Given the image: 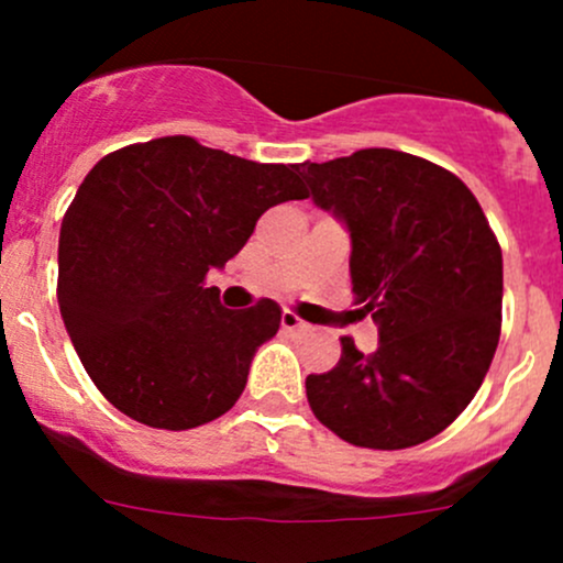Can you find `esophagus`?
<instances>
[{
    "label": "esophagus",
    "instance_id": "34e87169",
    "mask_svg": "<svg viewBox=\"0 0 563 563\" xmlns=\"http://www.w3.org/2000/svg\"><path fill=\"white\" fill-rule=\"evenodd\" d=\"M280 323H283V329H286V332H305V329H308V323H305L297 313H291V310H283Z\"/></svg>",
    "mask_w": 563,
    "mask_h": 563
}]
</instances>
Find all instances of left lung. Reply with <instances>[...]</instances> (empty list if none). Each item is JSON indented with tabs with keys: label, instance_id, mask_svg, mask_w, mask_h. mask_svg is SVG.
I'll return each instance as SVG.
<instances>
[{
	"label": "left lung",
	"instance_id": "left-lung-1",
	"mask_svg": "<svg viewBox=\"0 0 563 563\" xmlns=\"http://www.w3.org/2000/svg\"><path fill=\"white\" fill-rule=\"evenodd\" d=\"M318 207L351 231V291L378 349L340 338V362L308 376V402L334 435L408 450L450 428L490 371L501 334V245L474 192L397 150L302 163Z\"/></svg>",
	"mask_w": 563,
	"mask_h": 563
}]
</instances>
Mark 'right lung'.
<instances>
[{
  "mask_svg": "<svg viewBox=\"0 0 563 563\" xmlns=\"http://www.w3.org/2000/svg\"><path fill=\"white\" fill-rule=\"evenodd\" d=\"M308 198L297 166L253 163L190 135L106 155L59 231V299L84 371L113 408L161 430L223 417L280 308L225 310L207 272L234 258L255 220Z\"/></svg>",
  "mask_w": 563,
  "mask_h": 563,
  "instance_id": "right-lung-1",
  "label": "right lung"
}]
</instances>
